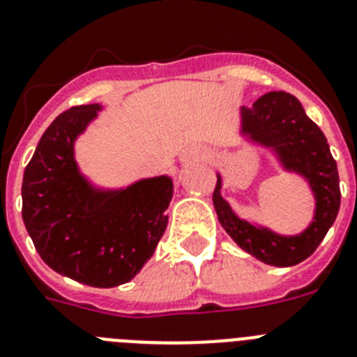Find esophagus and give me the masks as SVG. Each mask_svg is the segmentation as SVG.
Masks as SVG:
<instances>
[{
	"label": "esophagus",
	"mask_w": 357,
	"mask_h": 357,
	"mask_svg": "<svg viewBox=\"0 0 357 357\" xmlns=\"http://www.w3.org/2000/svg\"><path fill=\"white\" fill-rule=\"evenodd\" d=\"M206 158V151L205 149H188V151H185V154L181 155V160L185 161V163H190V161H199V160H205Z\"/></svg>",
	"instance_id": "34e87169"
}]
</instances>
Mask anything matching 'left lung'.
Returning a JSON list of instances; mask_svg holds the SVG:
<instances>
[{"mask_svg":"<svg viewBox=\"0 0 357 357\" xmlns=\"http://www.w3.org/2000/svg\"><path fill=\"white\" fill-rule=\"evenodd\" d=\"M241 134L252 143L265 146L278 158L287 172L305 179L312 190L314 215L303 232L296 236L278 234L268 227L241 220L221 196L223 179L212 194L215 214L227 234L259 261L272 266H292L314 254L340 211L341 192L336 160L332 158L325 134L305 114L292 94L268 92L248 109H239Z\"/></svg>","mask_w":357,"mask_h":357,"instance_id":"left-lung-1","label":"left lung"}]
</instances>
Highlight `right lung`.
<instances>
[{"mask_svg":"<svg viewBox=\"0 0 357 357\" xmlns=\"http://www.w3.org/2000/svg\"><path fill=\"white\" fill-rule=\"evenodd\" d=\"M103 109L72 107L45 130L23 174V223L36 250L58 274L83 285L127 283L154 254L167 229L169 176L101 188L79 170L74 145Z\"/></svg>","mask_w":357,"mask_h":357,"instance_id":"1","label":"right lung"}]
</instances>
